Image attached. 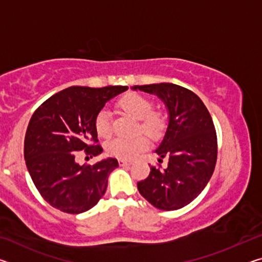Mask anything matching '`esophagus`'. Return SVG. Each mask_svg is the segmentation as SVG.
<instances>
[{"instance_id": "1", "label": "esophagus", "mask_w": 262, "mask_h": 262, "mask_svg": "<svg viewBox=\"0 0 262 262\" xmlns=\"http://www.w3.org/2000/svg\"><path fill=\"white\" fill-rule=\"evenodd\" d=\"M119 164H120V166H125V165H130L132 162L125 161V159H119Z\"/></svg>"}]
</instances>
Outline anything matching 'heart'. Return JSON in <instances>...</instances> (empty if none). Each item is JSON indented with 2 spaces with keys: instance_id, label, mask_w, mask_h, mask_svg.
Here are the masks:
<instances>
[{
  "instance_id": "b5f03b06",
  "label": "heart",
  "mask_w": 262,
  "mask_h": 262,
  "mask_svg": "<svg viewBox=\"0 0 262 262\" xmlns=\"http://www.w3.org/2000/svg\"><path fill=\"white\" fill-rule=\"evenodd\" d=\"M117 107L128 117L137 120L136 133L144 132L150 137L157 139L166 128V117L162 111L152 110V101L136 92H128L117 100ZM95 129L101 139H108L112 135L111 115L106 111H100L95 118ZM149 145L144 135H137L132 139L111 140L106 143V152L119 159H132Z\"/></svg>"
}]
</instances>
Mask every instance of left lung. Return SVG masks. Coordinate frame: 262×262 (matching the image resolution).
Segmentation results:
<instances>
[{
    "instance_id": "left-lung-1",
    "label": "left lung",
    "mask_w": 262,
    "mask_h": 262,
    "mask_svg": "<svg viewBox=\"0 0 262 262\" xmlns=\"http://www.w3.org/2000/svg\"><path fill=\"white\" fill-rule=\"evenodd\" d=\"M157 96L167 110L168 123L155 152L167 157L165 168L150 167L147 179L137 183L140 194L161 210H177L192 202L214 173L217 137L212 119L199 97L172 83L135 85Z\"/></svg>"
}]
</instances>
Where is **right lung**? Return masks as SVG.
Listing matches in <instances>:
<instances>
[{"mask_svg": "<svg viewBox=\"0 0 262 262\" xmlns=\"http://www.w3.org/2000/svg\"><path fill=\"white\" fill-rule=\"evenodd\" d=\"M128 86H70L39 106L26 129L24 158L33 184L41 196L68 214H81L95 207L107 188L115 158L94 165H79L77 151L89 156L103 152L95 129V118L105 104Z\"/></svg>", "mask_w": 262, "mask_h": 262, "instance_id": "1", "label": "right lung"}]
</instances>
